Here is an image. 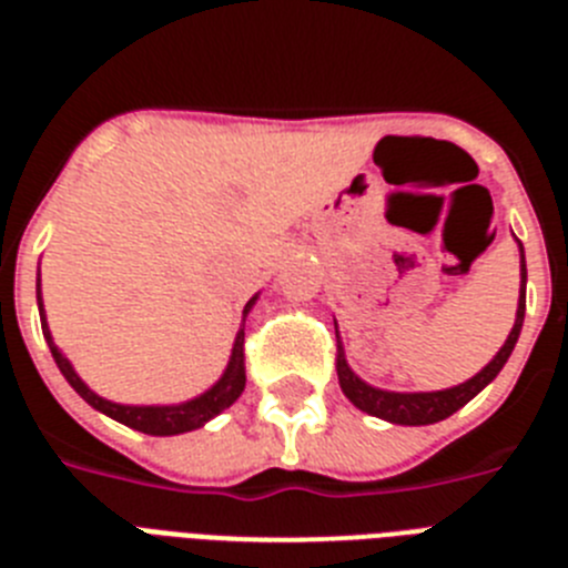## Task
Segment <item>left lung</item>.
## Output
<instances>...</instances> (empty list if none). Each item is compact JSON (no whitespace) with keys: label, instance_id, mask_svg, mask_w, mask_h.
<instances>
[{"label":"left lung","instance_id":"8db88e82","mask_svg":"<svg viewBox=\"0 0 568 568\" xmlns=\"http://www.w3.org/2000/svg\"><path fill=\"white\" fill-rule=\"evenodd\" d=\"M520 244V241H518ZM524 313H526V258H524V244H520V301H518V318H515V327H511L509 338L500 346V353L489 361V364L480 369L475 378H469L466 384L453 386V389H440V393H386V389H375V386L364 384L358 375L346 366L344 353L338 349V358H335V369H338V384L344 389V395L353 400L358 409H364L366 415H375V418H384L389 424H404V426H424V424H438V420L449 418L453 413H458L460 406L469 404L475 395L484 389L489 381H495V375L504 369V364L509 361L511 349L518 344L520 327H524ZM338 335V329H335Z\"/></svg>","mask_w":568,"mask_h":568}]
</instances>
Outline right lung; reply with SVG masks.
I'll return each mask as SVG.
<instances>
[{"mask_svg": "<svg viewBox=\"0 0 568 568\" xmlns=\"http://www.w3.org/2000/svg\"><path fill=\"white\" fill-rule=\"evenodd\" d=\"M253 301H247V307H244V318H247L250 307H253ZM39 315H42V333L44 341H48L50 353H53V361L62 369V375L68 378V384L88 400L93 409L99 413L110 415L119 424L130 426V429H139V433L148 435H182L190 433V429H199V426L207 424L210 418H215L219 413H224L241 393H244V384H247V369H244V329H239L233 344V355H230V364L224 369V375L219 378V384L213 389H207L199 398L187 400V404H175V406H124V404H113V400L99 398L93 389H88L82 378L73 373V366L70 361L64 358L62 353L57 349L53 338H50V329L44 324V310H42V295H39Z\"/></svg>", "mask_w": 568, "mask_h": 568, "instance_id": "add662e5", "label": "right lung"}]
</instances>
